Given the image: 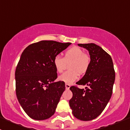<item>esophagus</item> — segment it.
<instances>
[{"label": "esophagus", "instance_id": "obj_1", "mask_svg": "<svg viewBox=\"0 0 130 130\" xmlns=\"http://www.w3.org/2000/svg\"><path fill=\"white\" fill-rule=\"evenodd\" d=\"M70 87V84H65V88L66 89L69 90Z\"/></svg>", "mask_w": 130, "mask_h": 130}]
</instances>
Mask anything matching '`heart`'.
Returning a JSON list of instances; mask_svg holds the SVG:
<instances>
[{
	"label": "heart",
	"mask_w": 130,
	"mask_h": 130,
	"mask_svg": "<svg viewBox=\"0 0 130 130\" xmlns=\"http://www.w3.org/2000/svg\"><path fill=\"white\" fill-rule=\"evenodd\" d=\"M69 65V70L58 77V80L68 84H71L78 78V74H83L87 72L90 65V59L85 52L77 46H73L65 52L64 58L60 55L55 56L53 59V65L57 72L61 73Z\"/></svg>",
	"instance_id": "obj_1"
}]
</instances>
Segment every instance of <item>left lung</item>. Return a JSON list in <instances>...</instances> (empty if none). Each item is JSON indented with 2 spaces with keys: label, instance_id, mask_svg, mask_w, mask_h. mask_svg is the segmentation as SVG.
Wrapping results in <instances>:
<instances>
[{
  "label": "left lung",
  "instance_id": "left-lung-1",
  "mask_svg": "<svg viewBox=\"0 0 130 130\" xmlns=\"http://www.w3.org/2000/svg\"><path fill=\"white\" fill-rule=\"evenodd\" d=\"M89 51L88 70L77 84L87 86L86 90L72 86L69 101L73 116L82 121H90L101 115L112 95L115 72L111 56L94 43L78 44Z\"/></svg>",
  "mask_w": 130,
  "mask_h": 130
}]
</instances>
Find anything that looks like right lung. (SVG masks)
<instances>
[{"mask_svg":"<svg viewBox=\"0 0 130 130\" xmlns=\"http://www.w3.org/2000/svg\"><path fill=\"white\" fill-rule=\"evenodd\" d=\"M71 44L41 41L22 53L15 69V92L25 112L33 120H46L54 115L65 85L55 82L53 59Z\"/></svg>","mask_w":130,"mask_h":130,"instance_id":"obj_1","label":"right lung"}]
</instances>
